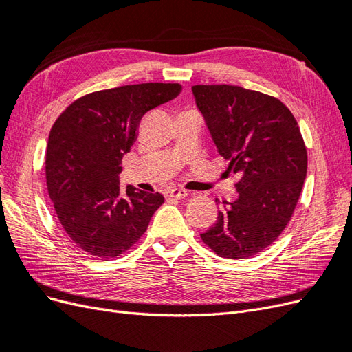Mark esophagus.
I'll use <instances>...</instances> for the list:
<instances>
[{
  "mask_svg": "<svg viewBox=\"0 0 352 352\" xmlns=\"http://www.w3.org/2000/svg\"><path fill=\"white\" fill-rule=\"evenodd\" d=\"M164 197L167 199H184L185 197H188V190L180 189V188H173V189L166 190Z\"/></svg>",
  "mask_w": 352,
  "mask_h": 352,
  "instance_id": "34e87169",
  "label": "esophagus"
}]
</instances>
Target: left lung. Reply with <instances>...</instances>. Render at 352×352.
<instances>
[{"mask_svg": "<svg viewBox=\"0 0 352 352\" xmlns=\"http://www.w3.org/2000/svg\"><path fill=\"white\" fill-rule=\"evenodd\" d=\"M192 94L228 172L239 176L238 198L223 202L201 239L220 257H250L280 235L301 195L307 150L300 127L283 102L258 91L195 85Z\"/></svg>", "mask_w": 352, "mask_h": 352, "instance_id": "obj_1", "label": "left lung"}]
</instances>
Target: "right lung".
<instances>
[{
  "instance_id": "add662e5",
  "label": "right lung",
  "mask_w": 352,
  "mask_h": 352,
  "mask_svg": "<svg viewBox=\"0 0 352 352\" xmlns=\"http://www.w3.org/2000/svg\"><path fill=\"white\" fill-rule=\"evenodd\" d=\"M179 83H140L92 92L72 102L52 126L47 186L57 217L79 248L100 258L129 250L148 228L162 194L120 189L122 158L146 111L172 101Z\"/></svg>"
}]
</instances>
